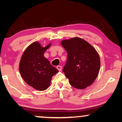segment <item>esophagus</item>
Here are the masks:
<instances>
[{
	"label": "esophagus",
	"instance_id": "esophagus-1",
	"mask_svg": "<svg viewBox=\"0 0 122 122\" xmlns=\"http://www.w3.org/2000/svg\"><path fill=\"white\" fill-rule=\"evenodd\" d=\"M56 68H57V69L59 71H61V69H62V67H61V66H56Z\"/></svg>",
	"mask_w": 122,
	"mask_h": 122
}]
</instances>
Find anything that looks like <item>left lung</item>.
<instances>
[{
    "instance_id": "8db88e82",
    "label": "left lung",
    "mask_w": 122,
    "mask_h": 122,
    "mask_svg": "<svg viewBox=\"0 0 122 122\" xmlns=\"http://www.w3.org/2000/svg\"><path fill=\"white\" fill-rule=\"evenodd\" d=\"M61 44L68 53L63 71L70 84L78 89H84L92 84L101 66L100 57L96 49L79 37L63 40Z\"/></svg>"
}]
</instances>
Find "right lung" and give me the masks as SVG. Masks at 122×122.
Returning <instances> with one entry per match:
<instances>
[{
  "label": "right lung",
  "instance_id": "right-lung-1",
  "mask_svg": "<svg viewBox=\"0 0 122 122\" xmlns=\"http://www.w3.org/2000/svg\"><path fill=\"white\" fill-rule=\"evenodd\" d=\"M51 44L43 47L38 41H34L26 48L20 60L21 76L26 83L38 91L48 89L53 76L59 71L44 56Z\"/></svg>",
  "mask_w": 122,
  "mask_h": 122
}]
</instances>
